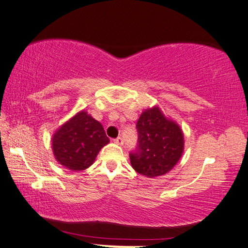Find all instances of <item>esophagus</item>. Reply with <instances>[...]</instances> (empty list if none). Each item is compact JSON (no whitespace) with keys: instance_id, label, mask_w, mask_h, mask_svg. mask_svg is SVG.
I'll return each instance as SVG.
<instances>
[{"instance_id":"34e87169","label":"esophagus","mask_w":248,"mask_h":248,"mask_svg":"<svg viewBox=\"0 0 248 248\" xmlns=\"http://www.w3.org/2000/svg\"><path fill=\"white\" fill-rule=\"evenodd\" d=\"M113 142L115 143V144H118V145H123L124 140H123V138H121V137H118V138H115L113 140Z\"/></svg>"}]
</instances>
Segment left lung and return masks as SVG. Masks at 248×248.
I'll return each instance as SVG.
<instances>
[{
	"mask_svg": "<svg viewBox=\"0 0 248 248\" xmlns=\"http://www.w3.org/2000/svg\"><path fill=\"white\" fill-rule=\"evenodd\" d=\"M136 127L138 143L129 153L136 172L152 178L172 170L184 152V135L179 126L154 107L140 115Z\"/></svg>",
	"mask_w": 248,
	"mask_h": 248,
	"instance_id": "8db88e82",
	"label": "left lung"
}]
</instances>
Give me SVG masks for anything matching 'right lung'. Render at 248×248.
<instances>
[{
  "label": "right lung",
  "instance_id": "right-lung-1",
  "mask_svg": "<svg viewBox=\"0 0 248 248\" xmlns=\"http://www.w3.org/2000/svg\"><path fill=\"white\" fill-rule=\"evenodd\" d=\"M109 138L98 121L80 111L63 124L52 139L56 160L71 170H82L94 162Z\"/></svg>",
  "mask_w": 248,
  "mask_h": 248
}]
</instances>
